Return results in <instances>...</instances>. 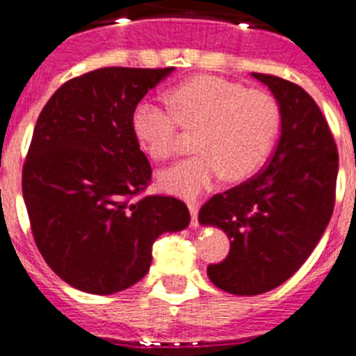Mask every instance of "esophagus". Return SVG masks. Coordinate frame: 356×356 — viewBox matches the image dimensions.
<instances>
[{"label":"esophagus","mask_w":356,"mask_h":356,"mask_svg":"<svg viewBox=\"0 0 356 356\" xmlns=\"http://www.w3.org/2000/svg\"><path fill=\"white\" fill-rule=\"evenodd\" d=\"M188 212H191V217H193V226H197V212H200V205L196 201H188Z\"/></svg>","instance_id":"1"}]
</instances>
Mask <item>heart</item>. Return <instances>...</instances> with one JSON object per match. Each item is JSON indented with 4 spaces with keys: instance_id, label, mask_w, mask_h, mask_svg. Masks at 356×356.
I'll use <instances>...</instances> for the list:
<instances>
[{
    "instance_id": "heart-1",
    "label": "heart",
    "mask_w": 356,
    "mask_h": 356,
    "mask_svg": "<svg viewBox=\"0 0 356 356\" xmlns=\"http://www.w3.org/2000/svg\"><path fill=\"white\" fill-rule=\"evenodd\" d=\"M171 110L140 99L131 112V131L153 160H168L180 149V127L196 131V155L159 175L165 193L194 197L222 176L248 180L271 155L282 124L280 103L271 92L237 81L196 76L168 90Z\"/></svg>"
}]
</instances>
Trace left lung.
<instances>
[{
  "label": "left lung",
  "mask_w": 356,
  "mask_h": 356,
  "mask_svg": "<svg viewBox=\"0 0 356 356\" xmlns=\"http://www.w3.org/2000/svg\"><path fill=\"white\" fill-rule=\"evenodd\" d=\"M282 110L275 155L251 180L210 197L201 225L221 228L229 253L207 273L237 296L273 291L294 275L325 234L335 205L339 155L325 115L310 94L284 78L251 72Z\"/></svg>",
  "instance_id": "left-lung-1"
}]
</instances>
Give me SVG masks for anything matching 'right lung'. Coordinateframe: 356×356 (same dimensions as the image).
Returning <instances> with one entry per match:
<instances>
[{
    "label": "right lung",
    "instance_id": "1",
    "mask_svg": "<svg viewBox=\"0 0 356 356\" xmlns=\"http://www.w3.org/2000/svg\"><path fill=\"white\" fill-rule=\"evenodd\" d=\"M175 67H102L65 81L37 119L23 196L42 259L65 284L114 294L151 266L159 235L191 222L184 201L144 196L151 165L134 106Z\"/></svg>",
    "mask_w": 356,
    "mask_h": 356
}]
</instances>
